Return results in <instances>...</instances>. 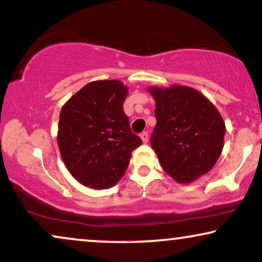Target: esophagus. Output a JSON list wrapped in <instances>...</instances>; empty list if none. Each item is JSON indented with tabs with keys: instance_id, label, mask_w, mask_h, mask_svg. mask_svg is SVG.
<instances>
[{
	"instance_id": "obj_1",
	"label": "esophagus",
	"mask_w": 262,
	"mask_h": 262,
	"mask_svg": "<svg viewBox=\"0 0 262 262\" xmlns=\"http://www.w3.org/2000/svg\"><path fill=\"white\" fill-rule=\"evenodd\" d=\"M141 138H142L143 143H146V142H148V138H149V134H148V132H146V131L142 132V134H141Z\"/></svg>"
}]
</instances>
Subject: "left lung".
<instances>
[{"label": "left lung", "mask_w": 262, "mask_h": 262, "mask_svg": "<svg viewBox=\"0 0 262 262\" xmlns=\"http://www.w3.org/2000/svg\"><path fill=\"white\" fill-rule=\"evenodd\" d=\"M157 123L150 138L161 166L180 184L212 169L224 145L225 124L216 107L186 85L151 87Z\"/></svg>", "instance_id": "obj_1"}]
</instances>
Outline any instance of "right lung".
<instances>
[{"mask_svg": "<svg viewBox=\"0 0 262 262\" xmlns=\"http://www.w3.org/2000/svg\"><path fill=\"white\" fill-rule=\"evenodd\" d=\"M127 88L118 80L85 84L59 114L57 142L70 174L85 187H113L142 144L132 134L123 103Z\"/></svg>", "mask_w": 262, "mask_h": 262, "instance_id": "add662e5", "label": "right lung"}]
</instances>
